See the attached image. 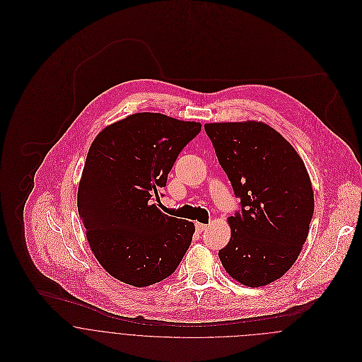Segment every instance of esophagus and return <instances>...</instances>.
Here are the masks:
<instances>
[{
	"label": "esophagus",
	"instance_id": "34e87169",
	"mask_svg": "<svg viewBox=\"0 0 362 362\" xmlns=\"http://www.w3.org/2000/svg\"><path fill=\"white\" fill-rule=\"evenodd\" d=\"M195 227H197V231L198 233H202V231H205L207 228V224H204V223H197L195 224Z\"/></svg>",
	"mask_w": 362,
	"mask_h": 362
}]
</instances>
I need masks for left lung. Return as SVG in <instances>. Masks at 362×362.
Masks as SVG:
<instances>
[{"mask_svg":"<svg viewBox=\"0 0 362 362\" xmlns=\"http://www.w3.org/2000/svg\"><path fill=\"white\" fill-rule=\"evenodd\" d=\"M241 210L227 218L231 237L218 251L238 283L262 287L296 263L307 241L313 189L303 158L262 121L205 124Z\"/></svg>","mask_w":362,"mask_h":362,"instance_id":"obj_1","label":"left lung"}]
</instances>
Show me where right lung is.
Returning a JSON list of instances; mask_svg holds the SVG:
<instances>
[{"label":"right lung","mask_w":362,"mask_h":362,"mask_svg":"<svg viewBox=\"0 0 362 362\" xmlns=\"http://www.w3.org/2000/svg\"><path fill=\"white\" fill-rule=\"evenodd\" d=\"M201 122L160 112L131 114L92 142L78 187V211L93 255L114 279L148 287L168 277L195 226L164 214L153 194Z\"/></svg>","instance_id":"right-lung-1"}]
</instances>
